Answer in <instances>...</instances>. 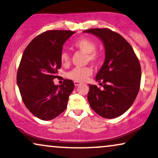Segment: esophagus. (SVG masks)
<instances>
[{
	"label": "esophagus",
	"instance_id": "esophagus-1",
	"mask_svg": "<svg viewBox=\"0 0 158 158\" xmlns=\"http://www.w3.org/2000/svg\"><path fill=\"white\" fill-rule=\"evenodd\" d=\"M74 83H75V86H79V85L81 84V83L78 82V81H74Z\"/></svg>",
	"mask_w": 158,
	"mask_h": 158
}]
</instances>
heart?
Instances as JSON below:
<instances>
[{"instance_id":"heart-1","label":"heart","mask_w":158,"mask_h":158,"mask_svg":"<svg viewBox=\"0 0 158 158\" xmlns=\"http://www.w3.org/2000/svg\"><path fill=\"white\" fill-rule=\"evenodd\" d=\"M74 46L77 49L86 54V60L92 63H98L101 55L95 51L96 44L89 38H82L74 43ZM60 62L63 65H67L69 63V55L67 52L62 51L60 53ZM92 70L90 67H75L67 73L68 78L75 81H84L92 75Z\"/></svg>"}]
</instances>
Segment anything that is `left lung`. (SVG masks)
Here are the masks:
<instances>
[{
  "mask_svg": "<svg viewBox=\"0 0 158 158\" xmlns=\"http://www.w3.org/2000/svg\"><path fill=\"white\" fill-rule=\"evenodd\" d=\"M103 42L105 60L96 75L103 89L89 84L88 101L93 110L105 118H115L134 103L140 89L141 68L130 44L121 35L109 29H91Z\"/></svg>",
  "mask_w": 158,
  "mask_h": 158,
  "instance_id": "left-lung-1",
  "label": "left lung"
}]
</instances>
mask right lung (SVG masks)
Wrapping results in <instances>:
<instances>
[{
  "label": "right lung",
  "instance_id": "obj_1",
  "mask_svg": "<svg viewBox=\"0 0 158 158\" xmlns=\"http://www.w3.org/2000/svg\"><path fill=\"white\" fill-rule=\"evenodd\" d=\"M74 33L44 31L29 43L22 55L17 83L26 107L40 120H52L64 112L75 88L71 80L65 79L59 86L53 81L61 67L63 46Z\"/></svg>",
  "mask_w": 158,
  "mask_h": 158
}]
</instances>
